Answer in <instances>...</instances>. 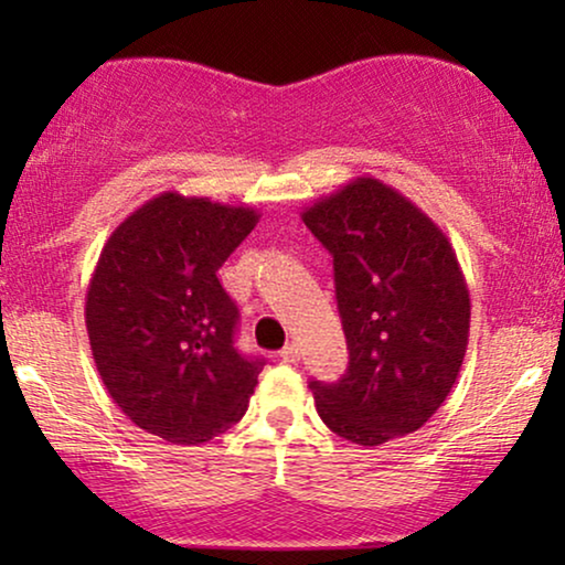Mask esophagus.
<instances>
[{"instance_id":"esophagus-1","label":"esophagus","mask_w":565,"mask_h":565,"mask_svg":"<svg viewBox=\"0 0 565 565\" xmlns=\"http://www.w3.org/2000/svg\"><path fill=\"white\" fill-rule=\"evenodd\" d=\"M280 358H282L285 362H298V360H300V347H298L296 342L285 344L282 350H280Z\"/></svg>"}]
</instances>
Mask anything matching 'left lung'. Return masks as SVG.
Here are the masks:
<instances>
[{"instance_id": "8db88e82", "label": "left lung", "mask_w": 565, "mask_h": 565, "mask_svg": "<svg viewBox=\"0 0 565 565\" xmlns=\"http://www.w3.org/2000/svg\"><path fill=\"white\" fill-rule=\"evenodd\" d=\"M334 257L337 308L350 365L311 381L334 435L375 447L443 406L468 350L470 296L443 228L375 177H358L300 213Z\"/></svg>"}]
</instances>
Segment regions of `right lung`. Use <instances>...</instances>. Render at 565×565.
<instances>
[{
    "instance_id": "right-lung-1",
    "label": "right lung",
    "mask_w": 565,
    "mask_h": 565,
    "mask_svg": "<svg viewBox=\"0 0 565 565\" xmlns=\"http://www.w3.org/2000/svg\"><path fill=\"white\" fill-rule=\"evenodd\" d=\"M259 213L161 192L99 254L84 321L120 412L174 445H200L242 419L265 367L234 347L238 308L218 282Z\"/></svg>"
}]
</instances>
